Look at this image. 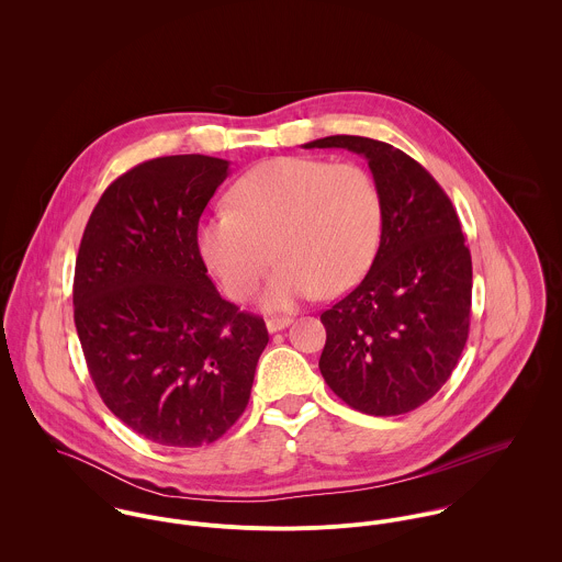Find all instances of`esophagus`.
Instances as JSON below:
<instances>
[{"label": "esophagus", "mask_w": 562, "mask_h": 562, "mask_svg": "<svg viewBox=\"0 0 562 562\" xmlns=\"http://www.w3.org/2000/svg\"><path fill=\"white\" fill-rule=\"evenodd\" d=\"M292 324V318H285V316H277V318H268L266 321V328L268 333H277V330H283Z\"/></svg>", "instance_id": "34e87169"}]
</instances>
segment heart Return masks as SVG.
Returning <instances> with one entry per match:
<instances>
[{"mask_svg":"<svg viewBox=\"0 0 562 562\" xmlns=\"http://www.w3.org/2000/svg\"><path fill=\"white\" fill-rule=\"evenodd\" d=\"M381 194L357 164L274 158L241 175L227 205L201 218V259L232 299H248L270 266L268 310L337 296L368 270L381 236Z\"/></svg>","mask_w":562,"mask_h":562,"instance_id":"heart-1","label":"heart"}]
</instances>
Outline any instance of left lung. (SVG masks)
Masks as SVG:
<instances>
[{
  "mask_svg": "<svg viewBox=\"0 0 562 562\" xmlns=\"http://www.w3.org/2000/svg\"><path fill=\"white\" fill-rule=\"evenodd\" d=\"M305 149L363 156L381 194V244L363 281L321 316L326 385L368 415L430 401L465 348L472 255L459 216L430 172L363 136H326Z\"/></svg>",
  "mask_w": 562,
  "mask_h": 562,
  "instance_id": "8db88e82",
  "label": "left lung"
}]
</instances>
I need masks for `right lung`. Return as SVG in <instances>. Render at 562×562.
Returning <instances> with one entry per match:
<instances>
[{"label": "right lung", "mask_w": 562, "mask_h": 562, "mask_svg": "<svg viewBox=\"0 0 562 562\" xmlns=\"http://www.w3.org/2000/svg\"><path fill=\"white\" fill-rule=\"evenodd\" d=\"M229 161L168 156L108 186L81 236L76 328L105 406L140 437L199 448L223 437L250 398L268 344L207 277L199 218Z\"/></svg>", "instance_id": "obj_1"}]
</instances>
